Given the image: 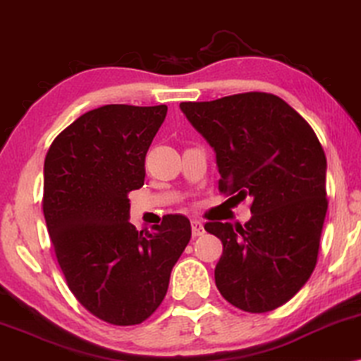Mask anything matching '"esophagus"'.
Listing matches in <instances>:
<instances>
[{"mask_svg": "<svg viewBox=\"0 0 361 361\" xmlns=\"http://www.w3.org/2000/svg\"><path fill=\"white\" fill-rule=\"evenodd\" d=\"M205 233V228H204V224L199 220H192V235L194 236H202Z\"/></svg>", "mask_w": 361, "mask_h": 361, "instance_id": "34e87169", "label": "esophagus"}]
</instances>
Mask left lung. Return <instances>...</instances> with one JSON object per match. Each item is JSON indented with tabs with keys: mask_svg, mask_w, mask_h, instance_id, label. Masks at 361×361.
Instances as JSON below:
<instances>
[{
	"mask_svg": "<svg viewBox=\"0 0 361 361\" xmlns=\"http://www.w3.org/2000/svg\"><path fill=\"white\" fill-rule=\"evenodd\" d=\"M180 110L216 154L221 194L251 200L245 226L209 221L224 253L215 284L231 305L263 314L299 293L317 263L327 214L324 147L283 98L248 92Z\"/></svg>",
	"mask_w": 361,
	"mask_h": 361,
	"instance_id": "obj_1",
	"label": "left lung"
}]
</instances>
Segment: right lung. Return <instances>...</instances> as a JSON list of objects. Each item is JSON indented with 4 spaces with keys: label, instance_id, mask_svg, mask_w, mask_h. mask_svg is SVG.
I'll list each match as a JSON object with an SVG mask.
<instances>
[{
    "label": "right lung",
    "instance_id": "obj_1",
    "mask_svg": "<svg viewBox=\"0 0 361 361\" xmlns=\"http://www.w3.org/2000/svg\"><path fill=\"white\" fill-rule=\"evenodd\" d=\"M166 105H105L67 126L44 161L42 210L68 289L95 317L136 325L159 307L189 243L184 215L152 231L130 224L128 194L145 184V159Z\"/></svg>",
    "mask_w": 361,
    "mask_h": 361
}]
</instances>
